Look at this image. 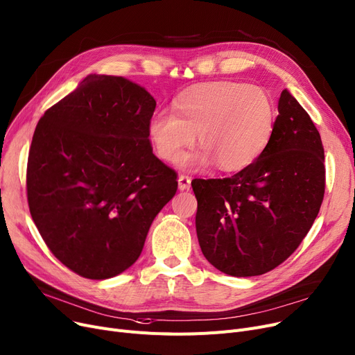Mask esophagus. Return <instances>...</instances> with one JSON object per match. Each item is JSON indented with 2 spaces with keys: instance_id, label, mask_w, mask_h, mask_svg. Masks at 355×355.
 Segmentation results:
<instances>
[{
  "instance_id": "esophagus-1",
  "label": "esophagus",
  "mask_w": 355,
  "mask_h": 355,
  "mask_svg": "<svg viewBox=\"0 0 355 355\" xmlns=\"http://www.w3.org/2000/svg\"><path fill=\"white\" fill-rule=\"evenodd\" d=\"M191 178L189 176H187V175H180L179 178H178V183H179V189L180 191H187V189H189V187H191Z\"/></svg>"
}]
</instances>
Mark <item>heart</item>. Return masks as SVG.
<instances>
[{
  "label": "heart",
  "mask_w": 355,
  "mask_h": 355,
  "mask_svg": "<svg viewBox=\"0 0 355 355\" xmlns=\"http://www.w3.org/2000/svg\"><path fill=\"white\" fill-rule=\"evenodd\" d=\"M275 101L266 89L245 82L218 80L183 91L173 114L157 112L147 124V137L159 159L176 162L195 136L200 147L180 159V167L212 163L239 172L254 163L273 136Z\"/></svg>",
  "instance_id": "heart-1"
}]
</instances>
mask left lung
<instances>
[{
  "label": "left lung",
  "instance_id": "obj_1",
  "mask_svg": "<svg viewBox=\"0 0 355 355\" xmlns=\"http://www.w3.org/2000/svg\"><path fill=\"white\" fill-rule=\"evenodd\" d=\"M260 157L225 179H195L202 254L235 277L264 275L309 232L325 192L324 147L309 114L283 89Z\"/></svg>",
  "mask_w": 355,
  "mask_h": 355
}]
</instances>
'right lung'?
<instances>
[{
	"label": "right lung",
	"mask_w": 355,
	"mask_h": 355,
	"mask_svg": "<svg viewBox=\"0 0 355 355\" xmlns=\"http://www.w3.org/2000/svg\"><path fill=\"white\" fill-rule=\"evenodd\" d=\"M156 101L123 76L88 75L37 123L27 163L33 221L55 257L104 280L140 257L156 215L178 189L153 155Z\"/></svg>",
	"instance_id": "add662e5"
}]
</instances>
